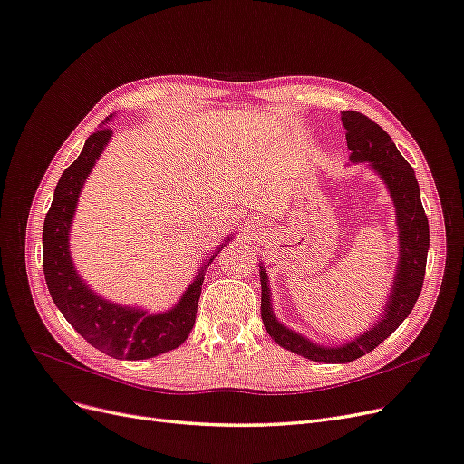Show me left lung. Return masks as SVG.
<instances>
[{
  "label": "left lung",
  "instance_id": "8db88e82",
  "mask_svg": "<svg viewBox=\"0 0 464 464\" xmlns=\"http://www.w3.org/2000/svg\"><path fill=\"white\" fill-rule=\"evenodd\" d=\"M341 120L346 130V143L350 149V162L368 164V168L382 178L391 201L395 205V218L399 230V263L385 310L377 323L363 331L353 341H346L336 346L317 344L307 336L288 329L280 323L273 312L269 276L265 266L259 265L261 275V317L266 333L271 339L290 353H296L314 362L325 363H346L382 344L391 333H395L401 323L411 315L412 307L422 292L426 259L430 247V227L424 213L420 188L412 166L404 160L391 137L379 128L375 121L366 118L360 111H343Z\"/></svg>",
  "mask_w": 464,
  "mask_h": 464
}]
</instances>
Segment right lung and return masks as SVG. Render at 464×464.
Segmentation results:
<instances>
[{
    "instance_id": "add662e5",
    "label": "right lung",
    "mask_w": 464,
    "mask_h": 464,
    "mask_svg": "<svg viewBox=\"0 0 464 464\" xmlns=\"http://www.w3.org/2000/svg\"><path fill=\"white\" fill-rule=\"evenodd\" d=\"M110 120L111 116L87 139L77 160L67 168L55 186L53 201L42 230V247H44L42 263H44V276L53 304L82 339L111 358L147 360L186 343L198 315L207 265L213 263L234 234L224 237V244L215 249L213 256H208L170 310L150 314L141 307L106 300L94 292L77 273L69 251V234H72L81 189L114 135L106 128Z\"/></svg>"
}]
</instances>
